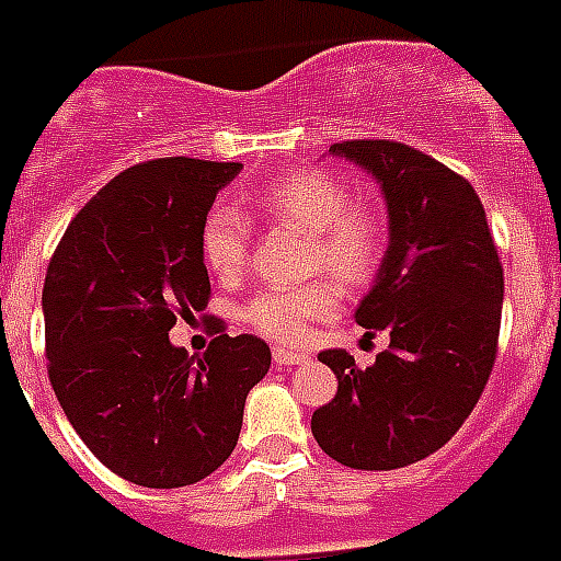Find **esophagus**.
Wrapping results in <instances>:
<instances>
[{
  "label": "esophagus",
  "mask_w": 561,
  "mask_h": 561,
  "mask_svg": "<svg viewBox=\"0 0 561 561\" xmlns=\"http://www.w3.org/2000/svg\"><path fill=\"white\" fill-rule=\"evenodd\" d=\"M272 357H275V364H277V366L305 364V360H307L305 352H296V348H280V345H277L275 352H272Z\"/></svg>",
  "instance_id": "34e87169"
}]
</instances>
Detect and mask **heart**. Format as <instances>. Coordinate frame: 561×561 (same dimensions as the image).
Returning a JSON list of instances; mask_svg holds the SVG:
<instances>
[{
  "label": "heart",
  "mask_w": 561,
  "mask_h": 561,
  "mask_svg": "<svg viewBox=\"0 0 561 561\" xmlns=\"http://www.w3.org/2000/svg\"><path fill=\"white\" fill-rule=\"evenodd\" d=\"M256 209L272 221H289L310 233V260L325 265L343 284L373 280L385 254V218L373 204H345L336 176L298 168L277 176L256 197ZM248 221L236 209H216L201 230L206 268L221 280H236L248 263ZM340 305V286L328 277L293 286H268L245 307V322L268 340L296 343L310 322L325 319Z\"/></svg>",
  "instance_id": "b5f03b06"
}]
</instances>
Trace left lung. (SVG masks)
I'll use <instances>...</instances> for the list:
<instances>
[{"label":"left lung","mask_w":561,"mask_h":561,"mask_svg":"<svg viewBox=\"0 0 561 561\" xmlns=\"http://www.w3.org/2000/svg\"><path fill=\"white\" fill-rule=\"evenodd\" d=\"M387 201L385 260L355 322L390 345L366 369L343 348L319 360L336 396L310 428L328 456L355 470H396L456 435L485 390L500 340L503 265L485 206L465 176L399 141H343Z\"/></svg>","instance_id":"left-lung-1"}]
</instances>
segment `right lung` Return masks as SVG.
<instances>
[{
	"label": "right lung",
	"instance_id": "obj_1",
	"mask_svg": "<svg viewBox=\"0 0 561 561\" xmlns=\"http://www.w3.org/2000/svg\"><path fill=\"white\" fill-rule=\"evenodd\" d=\"M239 162L150 159L105 183L61 236L44 280L49 385L112 473L183 488L225 465L272 352L218 334L204 357L168 340L209 301L201 230Z\"/></svg>",
	"mask_w": 561,
	"mask_h": 561
}]
</instances>
